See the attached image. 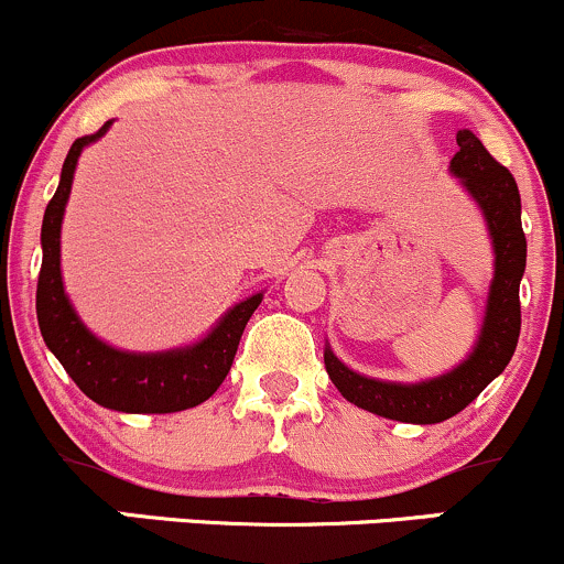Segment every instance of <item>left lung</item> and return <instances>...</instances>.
Returning <instances> with one entry per match:
<instances>
[{
	"label": "left lung",
	"instance_id": "obj_1",
	"mask_svg": "<svg viewBox=\"0 0 564 564\" xmlns=\"http://www.w3.org/2000/svg\"><path fill=\"white\" fill-rule=\"evenodd\" d=\"M456 142L458 151L448 170L453 177L462 180L464 191L480 206L494 246V278L471 352L440 377L403 384L352 371L336 358L328 341L323 349V364L336 390L349 403L392 422L437 424L456 416L509 366L520 339V281L528 260L520 191L507 166L485 151L475 132L458 129Z\"/></svg>",
	"mask_w": 564,
	"mask_h": 564
}]
</instances>
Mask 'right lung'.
<instances>
[{
    "instance_id": "1",
    "label": "right lung",
    "mask_w": 564,
    "mask_h": 564,
    "mask_svg": "<svg viewBox=\"0 0 564 564\" xmlns=\"http://www.w3.org/2000/svg\"><path fill=\"white\" fill-rule=\"evenodd\" d=\"M113 124L106 121L100 132L79 138L63 161L61 183L42 219V270L36 286V318L44 345L61 360L76 387L97 405L121 413H174L209 400L228 377L238 341L260 294L232 304L198 341L161 352H129L119 349L84 326L70 304L61 273V228L74 185L82 151L93 145Z\"/></svg>"
}]
</instances>
